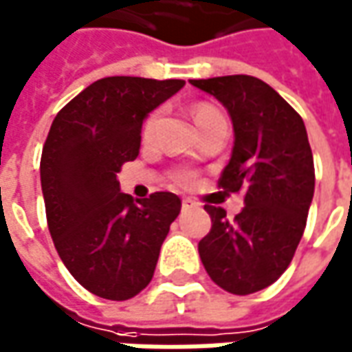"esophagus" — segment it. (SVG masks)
<instances>
[{"instance_id": "obj_1", "label": "esophagus", "mask_w": 352, "mask_h": 352, "mask_svg": "<svg viewBox=\"0 0 352 352\" xmlns=\"http://www.w3.org/2000/svg\"><path fill=\"white\" fill-rule=\"evenodd\" d=\"M195 206V202L192 200H188V198H183V210H188V208Z\"/></svg>"}]
</instances>
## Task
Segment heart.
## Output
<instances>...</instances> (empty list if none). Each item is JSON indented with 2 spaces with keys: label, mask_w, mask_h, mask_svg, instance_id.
Instances as JSON below:
<instances>
[{
  "label": "heart",
  "mask_w": 352,
  "mask_h": 352,
  "mask_svg": "<svg viewBox=\"0 0 352 352\" xmlns=\"http://www.w3.org/2000/svg\"><path fill=\"white\" fill-rule=\"evenodd\" d=\"M212 113H217V109L214 106H210V104H196L192 107V116H195L196 123L198 121H202L204 117L212 116ZM157 119H160V111H152L150 116L146 117L144 125H142V136L144 138H150V136L154 135V131H156L157 125ZM175 179L181 183V185H188L190 181H192V175L188 173V171H179L175 175Z\"/></svg>",
  "instance_id": "b5f03b06"
}]
</instances>
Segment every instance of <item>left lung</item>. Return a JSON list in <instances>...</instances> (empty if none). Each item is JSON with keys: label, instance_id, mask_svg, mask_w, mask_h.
Segmentation results:
<instances>
[{"label": "left lung", "instance_id": "left-lung-1", "mask_svg": "<svg viewBox=\"0 0 352 352\" xmlns=\"http://www.w3.org/2000/svg\"><path fill=\"white\" fill-rule=\"evenodd\" d=\"M229 111L235 142L217 185L245 190V208L227 219L206 204L212 229L198 252L212 281L233 295L270 287L285 272L314 196V157L302 117L264 80L248 75L190 80Z\"/></svg>", "mask_w": 352, "mask_h": 352}]
</instances>
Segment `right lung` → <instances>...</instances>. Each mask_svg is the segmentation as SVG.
Segmentation results:
<instances>
[{"mask_svg": "<svg viewBox=\"0 0 352 352\" xmlns=\"http://www.w3.org/2000/svg\"><path fill=\"white\" fill-rule=\"evenodd\" d=\"M185 80L106 76L54 119L40 160L45 217L59 258L80 285L107 300L138 295L181 212L173 192L135 200L117 173L140 150L142 121Z\"/></svg>", "mask_w": 352, "mask_h": 352, "instance_id": "add662e5", "label": "right lung"}]
</instances>
